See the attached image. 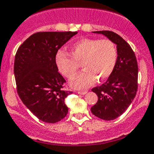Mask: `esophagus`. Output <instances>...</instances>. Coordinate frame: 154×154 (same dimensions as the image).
<instances>
[{"label":"esophagus","instance_id":"esophagus-1","mask_svg":"<svg viewBox=\"0 0 154 154\" xmlns=\"http://www.w3.org/2000/svg\"><path fill=\"white\" fill-rule=\"evenodd\" d=\"M87 92H88V91H87V90H84V91H78V94H85Z\"/></svg>","mask_w":154,"mask_h":154}]
</instances>
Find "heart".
I'll list each match as a JSON object with an SVG mask.
<instances>
[{
    "label": "heart",
    "mask_w": 154,
    "mask_h": 154,
    "mask_svg": "<svg viewBox=\"0 0 154 154\" xmlns=\"http://www.w3.org/2000/svg\"><path fill=\"white\" fill-rule=\"evenodd\" d=\"M71 54L60 49L55 60L60 72L68 79L72 78L82 63L85 69L70 82L71 86L78 89L87 88L97 79L101 81L108 78L118 59L116 45L108 39H81L72 45Z\"/></svg>",
    "instance_id": "heart-1"
}]
</instances>
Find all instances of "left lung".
<instances>
[{"mask_svg":"<svg viewBox=\"0 0 154 154\" xmlns=\"http://www.w3.org/2000/svg\"><path fill=\"white\" fill-rule=\"evenodd\" d=\"M107 36L117 45L118 59L114 71L108 80L91 89L98 95V101L91 108V113L105 121L121 116L130 106L137 91L138 66L131 46L112 31H94Z\"/></svg>","mask_w":154,"mask_h":154,"instance_id":"1","label":"left lung"}]
</instances>
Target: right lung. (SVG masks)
I'll return each instance as SVG.
<instances>
[{
    "mask_svg": "<svg viewBox=\"0 0 154 154\" xmlns=\"http://www.w3.org/2000/svg\"><path fill=\"white\" fill-rule=\"evenodd\" d=\"M77 32H38L18 48L14 76L18 95L39 120L56 123L66 116L65 98L72 91H64L66 80L58 72L56 54Z\"/></svg>",
    "mask_w": 154,
    "mask_h": 154,
    "instance_id": "obj_1",
    "label": "right lung"
}]
</instances>
